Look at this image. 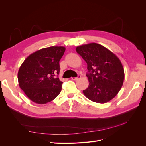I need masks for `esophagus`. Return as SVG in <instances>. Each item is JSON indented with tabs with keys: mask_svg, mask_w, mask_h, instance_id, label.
Listing matches in <instances>:
<instances>
[{
	"mask_svg": "<svg viewBox=\"0 0 146 146\" xmlns=\"http://www.w3.org/2000/svg\"><path fill=\"white\" fill-rule=\"evenodd\" d=\"M81 78V76H78L77 77H72V80H77Z\"/></svg>",
	"mask_w": 146,
	"mask_h": 146,
	"instance_id": "1",
	"label": "esophagus"
}]
</instances>
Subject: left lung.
<instances>
[{
	"mask_svg": "<svg viewBox=\"0 0 146 146\" xmlns=\"http://www.w3.org/2000/svg\"><path fill=\"white\" fill-rule=\"evenodd\" d=\"M88 65L89 86L83 92L96 103L111 100L120 91L124 80V70L118 57L104 46L90 43L76 47Z\"/></svg>",
	"mask_w": 146,
	"mask_h": 146,
	"instance_id": "left-lung-1",
	"label": "left lung"
}]
</instances>
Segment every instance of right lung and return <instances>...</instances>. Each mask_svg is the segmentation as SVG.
<instances>
[{
    "label": "right lung",
    "instance_id": "right-lung-1",
    "mask_svg": "<svg viewBox=\"0 0 146 146\" xmlns=\"http://www.w3.org/2000/svg\"><path fill=\"white\" fill-rule=\"evenodd\" d=\"M65 50L63 46L44 48L30 54L21 64L19 85L33 102L47 104L60 93L63 82L54 76L60 73L59 62Z\"/></svg>",
    "mask_w": 146,
    "mask_h": 146
}]
</instances>
